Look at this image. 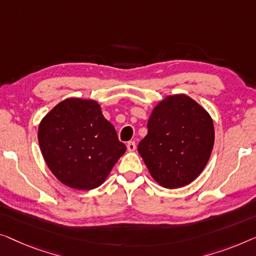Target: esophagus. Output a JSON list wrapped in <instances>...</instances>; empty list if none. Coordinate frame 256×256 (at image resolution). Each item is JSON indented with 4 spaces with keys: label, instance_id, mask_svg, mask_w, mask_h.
Masks as SVG:
<instances>
[{
    "label": "esophagus",
    "instance_id": "esophagus-1",
    "mask_svg": "<svg viewBox=\"0 0 256 256\" xmlns=\"http://www.w3.org/2000/svg\"><path fill=\"white\" fill-rule=\"evenodd\" d=\"M126 147H128V152H133V150H136V142H128Z\"/></svg>",
    "mask_w": 256,
    "mask_h": 256
}]
</instances>
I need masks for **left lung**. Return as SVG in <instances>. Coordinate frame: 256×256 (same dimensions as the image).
<instances>
[{"label":"left lung","mask_w":256,"mask_h":256,"mask_svg":"<svg viewBox=\"0 0 256 256\" xmlns=\"http://www.w3.org/2000/svg\"><path fill=\"white\" fill-rule=\"evenodd\" d=\"M147 128L138 152L158 184L178 189L198 178L214 144V120L203 106L184 94L166 96Z\"/></svg>","instance_id":"8db88e82"}]
</instances>
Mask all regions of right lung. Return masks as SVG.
<instances>
[{"label":"right lung","instance_id":"right-lung-1","mask_svg":"<svg viewBox=\"0 0 256 256\" xmlns=\"http://www.w3.org/2000/svg\"><path fill=\"white\" fill-rule=\"evenodd\" d=\"M38 142L52 174L78 190L103 184L126 150L98 102L78 97L64 100L46 114L38 126Z\"/></svg>","mask_w":256,"mask_h":256}]
</instances>
